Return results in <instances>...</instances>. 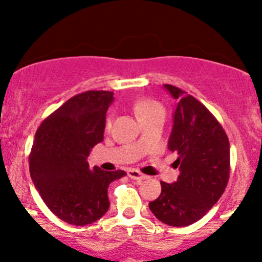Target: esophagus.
<instances>
[{
    "label": "esophagus",
    "mask_w": 262,
    "mask_h": 262,
    "mask_svg": "<svg viewBox=\"0 0 262 262\" xmlns=\"http://www.w3.org/2000/svg\"><path fill=\"white\" fill-rule=\"evenodd\" d=\"M128 176L130 179H133V180H137V181H142V180H144V179H147L146 175L141 173L138 170H133V168H132V170H128Z\"/></svg>",
    "instance_id": "obj_1"
}]
</instances>
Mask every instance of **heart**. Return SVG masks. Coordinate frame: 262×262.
<instances>
[{
    "instance_id": "b5f03b06",
    "label": "heart",
    "mask_w": 262,
    "mask_h": 262,
    "mask_svg": "<svg viewBox=\"0 0 262 262\" xmlns=\"http://www.w3.org/2000/svg\"><path fill=\"white\" fill-rule=\"evenodd\" d=\"M133 110L139 121L156 114H165V109H163L162 105H161L157 100L150 99V97H138V99L133 102ZM109 126L110 118H107L106 128H109Z\"/></svg>"
}]
</instances>
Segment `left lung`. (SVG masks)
I'll use <instances>...</instances> for the list:
<instances>
[{
    "label": "left lung",
    "instance_id": "8db88e82",
    "mask_svg": "<svg viewBox=\"0 0 262 262\" xmlns=\"http://www.w3.org/2000/svg\"><path fill=\"white\" fill-rule=\"evenodd\" d=\"M179 104L168 149L179 156L178 181H161V194L149 203L150 212L162 223L186 227L202 219L222 196L231 172L229 141L212 113L179 87L165 84Z\"/></svg>",
    "mask_w": 262,
    "mask_h": 262
}]
</instances>
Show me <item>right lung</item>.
Returning a JSON list of instances; mask_svg holds the SVG:
<instances>
[{"instance_id":"obj_1","label":"right lung","mask_w":262,"mask_h":262,"mask_svg":"<svg viewBox=\"0 0 262 262\" xmlns=\"http://www.w3.org/2000/svg\"><path fill=\"white\" fill-rule=\"evenodd\" d=\"M110 91H84L52 113L35 133L29 168L36 190L66 223L87 226L109 209L107 187L124 171L90 170L91 148L104 139Z\"/></svg>"}]
</instances>
